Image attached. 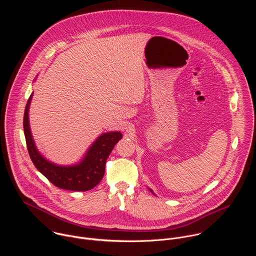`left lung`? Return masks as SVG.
<instances>
[{"label":"left lung","instance_id":"1","mask_svg":"<svg viewBox=\"0 0 256 256\" xmlns=\"http://www.w3.org/2000/svg\"><path fill=\"white\" fill-rule=\"evenodd\" d=\"M151 192H152V190H151Z\"/></svg>","mask_w":256,"mask_h":256}]
</instances>
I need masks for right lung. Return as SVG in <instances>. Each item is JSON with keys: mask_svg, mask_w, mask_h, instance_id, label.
Masks as SVG:
<instances>
[{"mask_svg": "<svg viewBox=\"0 0 256 256\" xmlns=\"http://www.w3.org/2000/svg\"><path fill=\"white\" fill-rule=\"evenodd\" d=\"M32 94L25 107L23 128L27 150L34 166L58 188L72 192H87L92 190L103 178L106 160L118 142L122 138V134L120 132H112L100 136L93 142L85 158L77 165L68 167L54 165L40 154L31 136L28 112Z\"/></svg>", "mask_w": 256, "mask_h": 256, "instance_id": "1", "label": "right lung"}]
</instances>
